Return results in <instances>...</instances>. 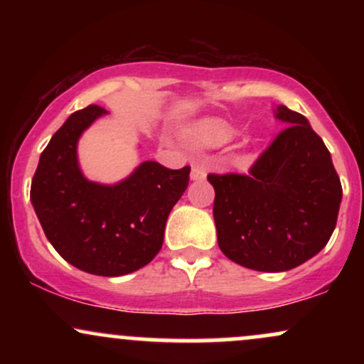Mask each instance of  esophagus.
I'll list each match as a JSON object with an SVG mask.
<instances>
[{
	"label": "esophagus",
	"instance_id": "1",
	"mask_svg": "<svg viewBox=\"0 0 364 364\" xmlns=\"http://www.w3.org/2000/svg\"><path fill=\"white\" fill-rule=\"evenodd\" d=\"M190 178L193 179V181H203V179L207 178V171H205V168H203V166H200V164H195L193 168H191Z\"/></svg>",
	"mask_w": 364,
	"mask_h": 364
}]
</instances>
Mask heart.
I'll list each match as a JSON object with an SVG mask.
<instances>
[{
	"instance_id": "obj_1",
	"label": "heart",
	"mask_w": 364,
	"mask_h": 364,
	"mask_svg": "<svg viewBox=\"0 0 364 364\" xmlns=\"http://www.w3.org/2000/svg\"><path fill=\"white\" fill-rule=\"evenodd\" d=\"M237 129L220 118H208L196 123L190 132V141L198 149H220L236 139Z\"/></svg>"
}]
</instances>
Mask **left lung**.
<instances>
[{
	"instance_id": "1",
	"label": "left lung",
	"mask_w": 364,
	"mask_h": 364,
	"mask_svg": "<svg viewBox=\"0 0 364 364\" xmlns=\"http://www.w3.org/2000/svg\"><path fill=\"white\" fill-rule=\"evenodd\" d=\"M274 114L286 128L248 174L207 176L220 252L258 272H286L321 252L342 200L328 149L308 119L286 106Z\"/></svg>"
}]
</instances>
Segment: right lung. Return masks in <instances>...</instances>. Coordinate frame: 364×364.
Instances as JSON below:
<instances>
[{
  "mask_svg": "<svg viewBox=\"0 0 364 364\" xmlns=\"http://www.w3.org/2000/svg\"><path fill=\"white\" fill-rule=\"evenodd\" d=\"M101 106L73 112L43 150L31 202L58 253L87 274L118 277L154 260L166 220L185 193L190 168L168 169L145 161L116 185L89 181L78 166L77 145Z\"/></svg>",
  "mask_w": 364,
  "mask_h": 364,
  "instance_id": "obj_1",
  "label": "right lung"
}]
</instances>
